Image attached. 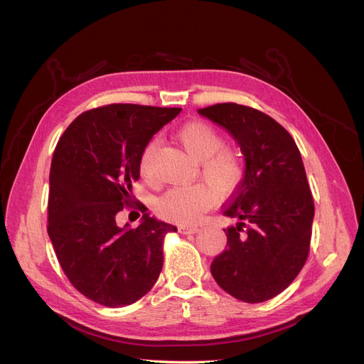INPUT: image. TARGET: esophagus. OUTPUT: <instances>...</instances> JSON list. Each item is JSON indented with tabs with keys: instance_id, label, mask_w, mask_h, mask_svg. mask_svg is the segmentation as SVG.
<instances>
[{
	"instance_id": "34e87169",
	"label": "esophagus",
	"mask_w": 364,
	"mask_h": 364,
	"mask_svg": "<svg viewBox=\"0 0 364 364\" xmlns=\"http://www.w3.org/2000/svg\"><path fill=\"white\" fill-rule=\"evenodd\" d=\"M197 230H199V228L197 226H179V232L186 235V234H196Z\"/></svg>"
}]
</instances>
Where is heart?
Returning <instances> with one entry per match:
<instances>
[{
    "label": "heart",
    "instance_id": "obj_1",
    "mask_svg": "<svg viewBox=\"0 0 364 364\" xmlns=\"http://www.w3.org/2000/svg\"><path fill=\"white\" fill-rule=\"evenodd\" d=\"M178 139L188 155L202 162V178L218 197H228L243 179V162L237 153L223 149L225 138L217 129L203 121H191L178 132ZM158 149V139H151L139 156V173L151 182V159ZM214 193L205 185L176 186L161 196L156 213L173 223H196L214 202Z\"/></svg>",
    "mask_w": 364,
    "mask_h": 364
}]
</instances>
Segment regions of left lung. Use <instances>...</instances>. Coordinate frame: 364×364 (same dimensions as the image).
<instances>
[{
	"label": "left lung",
	"mask_w": 364,
	"mask_h": 364,
	"mask_svg": "<svg viewBox=\"0 0 364 364\" xmlns=\"http://www.w3.org/2000/svg\"><path fill=\"white\" fill-rule=\"evenodd\" d=\"M197 112L226 129L246 161L223 206L235 225L223 229L228 245L211 273L238 301H269L294 281L310 252L314 202L301 151L287 130L253 107L220 103Z\"/></svg>",
	"instance_id": "8db88e82"
}]
</instances>
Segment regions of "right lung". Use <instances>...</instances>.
Returning a JSON list of instances; mask_svg holds the SVG:
<instances>
[{"label": "right lung", "instance_id": "add662e5", "mask_svg": "<svg viewBox=\"0 0 364 364\" xmlns=\"http://www.w3.org/2000/svg\"><path fill=\"white\" fill-rule=\"evenodd\" d=\"M181 107L107 105L77 117L63 132L50 170L48 235L62 270L87 299L105 306L136 302L162 270V243L178 228L132 205L139 156ZM138 207L141 223L118 227L117 214Z\"/></svg>", "mask_w": 364, "mask_h": 364}]
</instances>
